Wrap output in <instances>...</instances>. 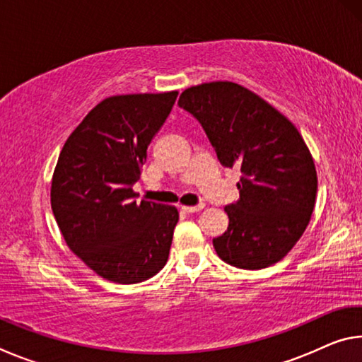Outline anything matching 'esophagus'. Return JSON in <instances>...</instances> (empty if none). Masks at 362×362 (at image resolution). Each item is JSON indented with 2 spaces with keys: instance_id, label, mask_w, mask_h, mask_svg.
I'll list each match as a JSON object with an SVG mask.
<instances>
[{
  "instance_id": "1",
  "label": "esophagus",
  "mask_w": 362,
  "mask_h": 362,
  "mask_svg": "<svg viewBox=\"0 0 362 362\" xmlns=\"http://www.w3.org/2000/svg\"><path fill=\"white\" fill-rule=\"evenodd\" d=\"M182 209L185 212H199L201 209H204V204H198V206H182Z\"/></svg>"
}]
</instances>
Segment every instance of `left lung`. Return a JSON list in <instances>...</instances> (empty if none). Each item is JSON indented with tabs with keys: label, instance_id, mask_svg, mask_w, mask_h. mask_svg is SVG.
I'll return each mask as SVG.
<instances>
[{
	"label": "left lung",
	"instance_id": "left-lung-1",
	"mask_svg": "<svg viewBox=\"0 0 362 362\" xmlns=\"http://www.w3.org/2000/svg\"><path fill=\"white\" fill-rule=\"evenodd\" d=\"M179 107L201 122L222 166L241 169L240 199L225 207L228 228L212 241L217 255L243 269L284 259L310 223L317 192L313 156L297 127L231 81L188 88Z\"/></svg>",
	"mask_w": 362,
	"mask_h": 362
}]
</instances>
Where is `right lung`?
I'll use <instances>...</instances> for the list:
<instances>
[{"label":"right lung","instance_id":"right-lung-1","mask_svg":"<svg viewBox=\"0 0 362 362\" xmlns=\"http://www.w3.org/2000/svg\"><path fill=\"white\" fill-rule=\"evenodd\" d=\"M179 93L113 95L86 115L54 169L51 207L73 254L118 284L148 279L166 265L179 211L142 199L146 148Z\"/></svg>","mask_w":362,"mask_h":362}]
</instances>
